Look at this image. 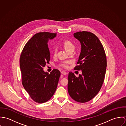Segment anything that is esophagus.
<instances>
[{
	"label": "esophagus",
	"instance_id": "34e87169",
	"mask_svg": "<svg viewBox=\"0 0 126 126\" xmlns=\"http://www.w3.org/2000/svg\"><path fill=\"white\" fill-rule=\"evenodd\" d=\"M61 74H63V75H66L67 74V72H64V71H62V72H61Z\"/></svg>",
	"mask_w": 126,
	"mask_h": 126
}]
</instances>
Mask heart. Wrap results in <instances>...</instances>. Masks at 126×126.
Wrapping results in <instances>:
<instances>
[{
  "label": "heart",
  "mask_w": 126,
  "mask_h": 126,
  "mask_svg": "<svg viewBox=\"0 0 126 126\" xmlns=\"http://www.w3.org/2000/svg\"><path fill=\"white\" fill-rule=\"evenodd\" d=\"M63 46L65 49V50L67 52H69L70 51H73L75 49V46L74 44L71 43L70 41H65L63 44ZM57 53V50L56 49H55L54 51V56H56ZM69 63V62L68 61H66L60 64V66L61 67L64 68H66L68 67V64Z\"/></svg>",
  "instance_id": "1"
}]
</instances>
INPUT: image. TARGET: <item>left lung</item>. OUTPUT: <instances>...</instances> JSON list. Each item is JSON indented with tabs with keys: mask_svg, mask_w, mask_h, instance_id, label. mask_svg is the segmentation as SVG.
Masks as SVG:
<instances>
[{
	"mask_svg": "<svg viewBox=\"0 0 126 126\" xmlns=\"http://www.w3.org/2000/svg\"><path fill=\"white\" fill-rule=\"evenodd\" d=\"M81 45V51L75 69L81 70V74L76 77L69 73L68 91L75 101L81 103L93 98L100 90L106 71L105 51L99 39L87 32L74 33Z\"/></svg>",
	"mask_w": 126,
	"mask_h": 126,
	"instance_id": "obj_1",
	"label": "left lung"
}]
</instances>
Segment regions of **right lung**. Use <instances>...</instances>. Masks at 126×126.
<instances>
[{
    "instance_id": "1",
    "label": "right lung",
    "mask_w": 126,
    "mask_h": 126,
    "mask_svg": "<svg viewBox=\"0 0 126 126\" xmlns=\"http://www.w3.org/2000/svg\"><path fill=\"white\" fill-rule=\"evenodd\" d=\"M56 36V33L47 32L36 33L27 43L20 56L23 87L39 103L47 102L53 95L61 75L57 69L49 74L43 68L50 59L47 43Z\"/></svg>"
}]
</instances>
